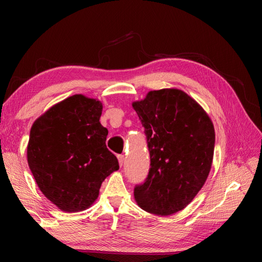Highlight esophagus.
I'll list each match as a JSON object with an SVG mask.
<instances>
[{"instance_id": "1", "label": "esophagus", "mask_w": 262, "mask_h": 262, "mask_svg": "<svg viewBox=\"0 0 262 262\" xmlns=\"http://www.w3.org/2000/svg\"><path fill=\"white\" fill-rule=\"evenodd\" d=\"M118 162H119V165L122 166V164H124V162H125V157H124V155H118Z\"/></svg>"}]
</instances>
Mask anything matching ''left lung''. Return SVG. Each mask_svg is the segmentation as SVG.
Instances as JSON below:
<instances>
[{"mask_svg": "<svg viewBox=\"0 0 262 262\" xmlns=\"http://www.w3.org/2000/svg\"><path fill=\"white\" fill-rule=\"evenodd\" d=\"M145 129L151 168L136 186L137 205L159 216L173 215L192 202L213 163L215 130L207 113L179 89L149 91L133 102Z\"/></svg>", "mask_w": 262, "mask_h": 262, "instance_id": "left-lung-1", "label": "left lung"}]
</instances>
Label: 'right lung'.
I'll list each match as a JSON object with an SVG mask.
<instances>
[{
    "instance_id": "right-lung-1",
    "label": "right lung",
    "mask_w": 262,
    "mask_h": 262,
    "mask_svg": "<svg viewBox=\"0 0 262 262\" xmlns=\"http://www.w3.org/2000/svg\"><path fill=\"white\" fill-rule=\"evenodd\" d=\"M102 103L74 94L32 124L27 160L40 191L68 213L90 207L103 180L119 169L100 124Z\"/></svg>"
}]
</instances>
